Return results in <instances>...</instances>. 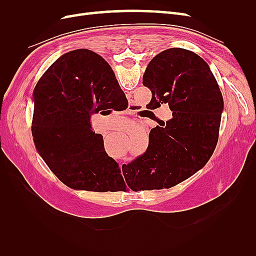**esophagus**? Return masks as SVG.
<instances>
[{
    "label": "esophagus",
    "mask_w": 256,
    "mask_h": 256,
    "mask_svg": "<svg viewBox=\"0 0 256 256\" xmlns=\"http://www.w3.org/2000/svg\"><path fill=\"white\" fill-rule=\"evenodd\" d=\"M122 164H120V166H122Z\"/></svg>",
    "instance_id": "esophagus-1"
}]
</instances>
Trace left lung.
Segmentation results:
<instances>
[{
	"label": "left lung",
	"instance_id": "1",
	"mask_svg": "<svg viewBox=\"0 0 256 256\" xmlns=\"http://www.w3.org/2000/svg\"><path fill=\"white\" fill-rule=\"evenodd\" d=\"M143 85L154 109L168 104L171 120L150 130L146 152L124 166L140 190L168 189L202 168L218 143L223 98L208 64L196 53L171 48L147 65Z\"/></svg>",
	"mask_w": 256,
	"mask_h": 256
}]
</instances>
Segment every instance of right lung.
Listing matches in <instances>:
<instances>
[{
    "label": "right lung",
    "mask_w": 256,
    "mask_h": 256,
    "mask_svg": "<svg viewBox=\"0 0 256 256\" xmlns=\"http://www.w3.org/2000/svg\"><path fill=\"white\" fill-rule=\"evenodd\" d=\"M126 96L111 66L88 49L68 52L46 70L34 90L32 134L38 152L69 188L118 191V164L92 129L90 116Z\"/></svg>",
    "instance_id": "right-lung-1"
}]
</instances>
